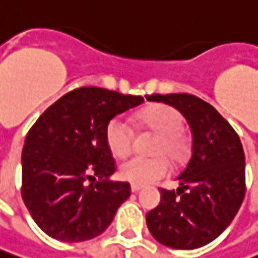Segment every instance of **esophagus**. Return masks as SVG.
<instances>
[{
    "label": "esophagus",
    "instance_id": "esophagus-1",
    "mask_svg": "<svg viewBox=\"0 0 258 258\" xmlns=\"http://www.w3.org/2000/svg\"><path fill=\"white\" fill-rule=\"evenodd\" d=\"M143 188V185H138V184H131V191L133 192H137V191H140Z\"/></svg>",
    "mask_w": 258,
    "mask_h": 258
}]
</instances>
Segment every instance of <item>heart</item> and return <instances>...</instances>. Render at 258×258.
<instances>
[{"mask_svg": "<svg viewBox=\"0 0 258 258\" xmlns=\"http://www.w3.org/2000/svg\"><path fill=\"white\" fill-rule=\"evenodd\" d=\"M138 122L157 134L153 157L134 156L120 165L122 180L146 185L167 175L170 161L181 164L190 154V138L184 133V117L171 105L157 104L138 114ZM105 141L112 154L118 158L128 156L134 144V131L121 117L112 118L105 128Z\"/></svg>", "mask_w": 258, "mask_h": 258, "instance_id": "b5f03b06", "label": "heart"}]
</instances>
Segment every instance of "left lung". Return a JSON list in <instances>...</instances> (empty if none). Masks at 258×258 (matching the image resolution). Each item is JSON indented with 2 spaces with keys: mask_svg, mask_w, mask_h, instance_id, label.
Instances as JSON below:
<instances>
[{
  "mask_svg": "<svg viewBox=\"0 0 258 258\" xmlns=\"http://www.w3.org/2000/svg\"><path fill=\"white\" fill-rule=\"evenodd\" d=\"M150 101L173 105L190 124L192 148L175 178L177 190L161 191V203L147 213L158 243L180 250L209 244L235 217L245 194L244 151L238 134L209 102L191 94H153Z\"/></svg>",
  "mask_w": 258,
  "mask_h": 258,
  "instance_id": "obj_1",
  "label": "left lung"
}]
</instances>
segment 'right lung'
Returning a JSON list of instances; mask_svg holds the SVG:
<instances>
[{"mask_svg":"<svg viewBox=\"0 0 258 258\" xmlns=\"http://www.w3.org/2000/svg\"><path fill=\"white\" fill-rule=\"evenodd\" d=\"M144 102L98 87L64 94L34 122L23 148L24 204L49 237L77 243L100 235L131 194L130 182L110 181L115 161L107 124Z\"/></svg>","mask_w":258,"mask_h":258,"instance_id":"1","label":"right lung"}]
</instances>
